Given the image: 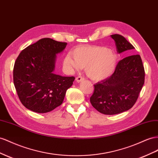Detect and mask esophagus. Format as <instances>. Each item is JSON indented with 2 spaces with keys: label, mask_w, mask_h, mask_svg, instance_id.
I'll return each instance as SVG.
<instances>
[{
  "label": "esophagus",
  "mask_w": 158,
  "mask_h": 158,
  "mask_svg": "<svg viewBox=\"0 0 158 158\" xmlns=\"http://www.w3.org/2000/svg\"><path fill=\"white\" fill-rule=\"evenodd\" d=\"M82 80H84V78L82 77V76H78V77L76 78V81L77 82H81V81H82Z\"/></svg>",
  "instance_id": "obj_1"
}]
</instances>
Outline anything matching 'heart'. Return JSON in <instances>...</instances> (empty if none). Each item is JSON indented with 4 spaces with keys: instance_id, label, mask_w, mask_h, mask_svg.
Segmentation results:
<instances>
[{
    "instance_id": "b5f03b06",
    "label": "heart",
    "mask_w": 158,
    "mask_h": 158,
    "mask_svg": "<svg viewBox=\"0 0 158 158\" xmlns=\"http://www.w3.org/2000/svg\"><path fill=\"white\" fill-rule=\"evenodd\" d=\"M64 58V65L69 71L85 68L91 80L99 82L109 78L116 69L117 55L112 50L100 46H82Z\"/></svg>"
}]
</instances>
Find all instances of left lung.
I'll use <instances>...</instances> for the list:
<instances>
[{"instance_id": "1", "label": "left lung", "mask_w": 158, "mask_h": 158, "mask_svg": "<svg viewBox=\"0 0 158 158\" xmlns=\"http://www.w3.org/2000/svg\"><path fill=\"white\" fill-rule=\"evenodd\" d=\"M117 52L134 49L131 44L120 35H111ZM145 80V71L139 54L131 55L118 62L112 75L94 84L90 97L92 106L106 115L120 114L130 110L137 101Z\"/></svg>"}]
</instances>
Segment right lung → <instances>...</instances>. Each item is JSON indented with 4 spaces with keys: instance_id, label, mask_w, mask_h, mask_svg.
Listing matches in <instances>:
<instances>
[{
    "instance_id": "obj_1",
    "label": "right lung",
    "mask_w": 158,
    "mask_h": 158,
    "mask_svg": "<svg viewBox=\"0 0 158 158\" xmlns=\"http://www.w3.org/2000/svg\"><path fill=\"white\" fill-rule=\"evenodd\" d=\"M66 42L44 38L28 46L16 58L13 81L23 105L37 113H46L60 106L75 78L54 73L56 54Z\"/></svg>"
}]
</instances>
